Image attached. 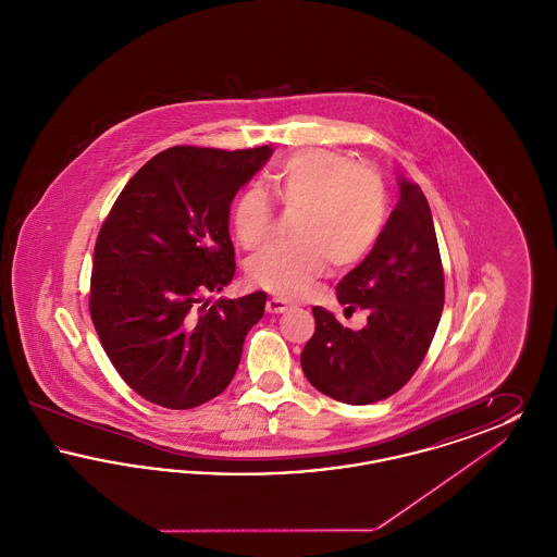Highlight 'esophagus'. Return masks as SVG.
Here are the masks:
<instances>
[{
    "instance_id": "obj_1",
    "label": "esophagus",
    "mask_w": 557,
    "mask_h": 557,
    "mask_svg": "<svg viewBox=\"0 0 557 557\" xmlns=\"http://www.w3.org/2000/svg\"><path fill=\"white\" fill-rule=\"evenodd\" d=\"M288 307H290V302L284 300V298H269L267 300V311L269 313H284Z\"/></svg>"
}]
</instances>
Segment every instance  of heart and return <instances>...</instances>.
I'll use <instances>...</instances> for the list:
<instances>
[{"mask_svg":"<svg viewBox=\"0 0 557 557\" xmlns=\"http://www.w3.org/2000/svg\"><path fill=\"white\" fill-rule=\"evenodd\" d=\"M284 207L300 209L292 236L248 261L255 286L282 298H300L318 284L330 261L341 269L361 263L382 234L388 198L375 169L325 148H302L271 175ZM273 209L261 189H246L232 211L242 248L257 250L271 234Z\"/></svg>","mask_w":557,"mask_h":557,"instance_id":"1","label":"heart"}]
</instances>
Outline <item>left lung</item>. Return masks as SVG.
I'll return each instance as SVG.
<instances>
[{
  "label": "left lung",
  "instance_id": "1",
  "mask_svg": "<svg viewBox=\"0 0 557 557\" xmlns=\"http://www.w3.org/2000/svg\"><path fill=\"white\" fill-rule=\"evenodd\" d=\"M346 311L366 309L361 330L315 307L302 348L307 380L327 397L370 405L400 391L420 368L445 305L432 212L418 184L398 177V202L370 255L336 288Z\"/></svg>",
  "mask_w": 557,
  "mask_h": 557
}]
</instances>
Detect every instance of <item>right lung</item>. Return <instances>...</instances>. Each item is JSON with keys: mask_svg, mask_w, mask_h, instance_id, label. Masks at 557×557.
Here are the masks:
<instances>
[{"mask_svg": "<svg viewBox=\"0 0 557 557\" xmlns=\"http://www.w3.org/2000/svg\"><path fill=\"white\" fill-rule=\"evenodd\" d=\"M271 146H175L123 187L94 250L89 311L108 359L139 397L191 409L238 370L265 292L219 298L236 273L230 207Z\"/></svg>", "mask_w": 557, "mask_h": 557, "instance_id": "obj_1", "label": "right lung"}]
</instances>
